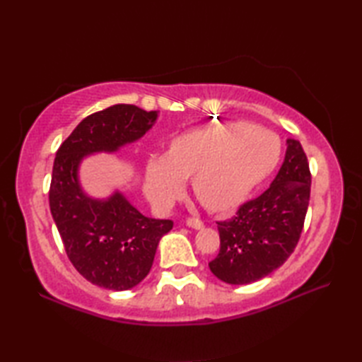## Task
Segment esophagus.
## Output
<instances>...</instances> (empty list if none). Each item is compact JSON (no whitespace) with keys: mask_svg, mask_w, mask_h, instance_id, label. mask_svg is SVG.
<instances>
[{"mask_svg":"<svg viewBox=\"0 0 362 362\" xmlns=\"http://www.w3.org/2000/svg\"><path fill=\"white\" fill-rule=\"evenodd\" d=\"M187 226L191 227V228L199 230V228L204 227V222L201 219H197V218H188L187 219Z\"/></svg>","mask_w":362,"mask_h":362,"instance_id":"1","label":"esophagus"}]
</instances>
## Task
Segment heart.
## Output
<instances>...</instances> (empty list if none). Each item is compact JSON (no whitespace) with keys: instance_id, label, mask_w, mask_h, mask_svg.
Masks as SVG:
<instances>
[{"instance_id":"1","label":"heart","mask_w":362,"mask_h":362,"mask_svg":"<svg viewBox=\"0 0 362 362\" xmlns=\"http://www.w3.org/2000/svg\"><path fill=\"white\" fill-rule=\"evenodd\" d=\"M280 140L271 130L232 121L175 135L166 156L153 153L144 171V188L168 209L191 177V187L206 209L224 213L241 205L279 163Z\"/></svg>"}]
</instances>
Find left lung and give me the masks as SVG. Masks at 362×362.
<instances>
[{
    "label": "left lung",
    "mask_w": 362,
    "mask_h": 362,
    "mask_svg": "<svg viewBox=\"0 0 362 362\" xmlns=\"http://www.w3.org/2000/svg\"><path fill=\"white\" fill-rule=\"evenodd\" d=\"M286 144V156L271 187L243 204L233 218L218 221L221 249L209 266L228 284L264 279L291 257L302 235L311 173L300 141L289 138Z\"/></svg>",
    "instance_id": "obj_1"
}]
</instances>
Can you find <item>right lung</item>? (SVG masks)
Returning a JSON list of instances; mask_svg holds the SVG:
<instances>
[{
  "instance_id": "1",
  "label": "right lung",
  "mask_w": 362,
  "mask_h": 362,
  "mask_svg": "<svg viewBox=\"0 0 362 362\" xmlns=\"http://www.w3.org/2000/svg\"><path fill=\"white\" fill-rule=\"evenodd\" d=\"M156 110L117 104L83 118L54 158L49 209L71 264L83 279L105 289L127 291L149 274L171 219L146 218L121 193L91 199L79 185L78 169L93 152H115L153 126Z\"/></svg>"
}]
</instances>
